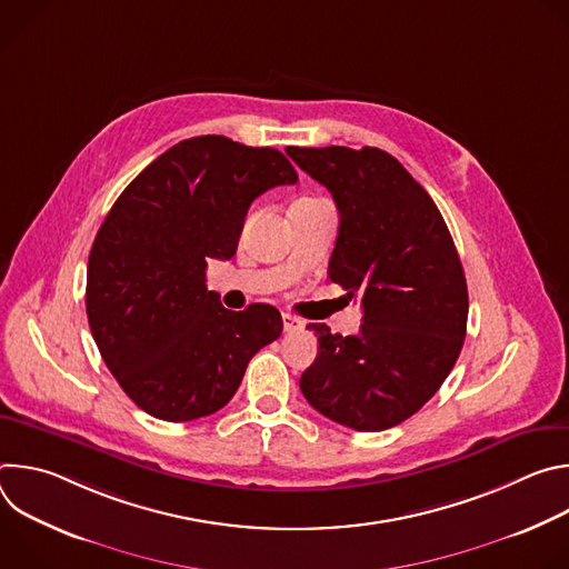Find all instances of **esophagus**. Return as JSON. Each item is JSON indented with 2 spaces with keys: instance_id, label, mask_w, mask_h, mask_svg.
Listing matches in <instances>:
<instances>
[{
  "instance_id": "34e87169",
  "label": "esophagus",
  "mask_w": 569,
  "mask_h": 569,
  "mask_svg": "<svg viewBox=\"0 0 569 569\" xmlns=\"http://www.w3.org/2000/svg\"><path fill=\"white\" fill-rule=\"evenodd\" d=\"M303 329V321L290 312H283V331L286 333H292V331H299Z\"/></svg>"
}]
</instances>
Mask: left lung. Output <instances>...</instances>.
<instances>
[{
  "mask_svg": "<svg viewBox=\"0 0 569 569\" xmlns=\"http://www.w3.org/2000/svg\"><path fill=\"white\" fill-rule=\"evenodd\" d=\"M286 152L333 193L340 213L329 277L362 299L358 336L308 323L319 342L299 387L312 408L358 432L417 415L452 371L466 338L468 288L428 191L380 148Z\"/></svg>",
  "mask_w": 569,
  "mask_h": 569,
  "instance_id": "obj_1",
  "label": "left lung"
}]
</instances>
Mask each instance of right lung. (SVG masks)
I'll list each match as a JSON object with an SVG mask.
<instances>
[{"instance_id": "right-lung-1", "label": "right lung", "mask_w": 569, "mask_h": 569, "mask_svg": "<svg viewBox=\"0 0 569 569\" xmlns=\"http://www.w3.org/2000/svg\"><path fill=\"white\" fill-rule=\"evenodd\" d=\"M295 182L277 148L202 134L150 161L112 204L90 252L88 321L103 362L150 417L218 412L281 336L274 306L227 310L204 279L209 259L236 254L254 198Z\"/></svg>"}]
</instances>
